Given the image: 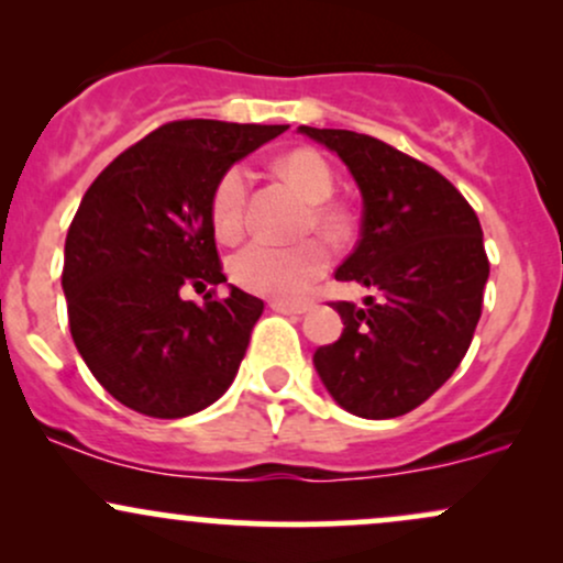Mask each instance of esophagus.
Here are the masks:
<instances>
[{"label": "esophagus", "instance_id": "34e87169", "mask_svg": "<svg viewBox=\"0 0 563 563\" xmlns=\"http://www.w3.org/2000/svg\"><path fill=\"white\" fill-rule=\"evenodd\" d=\"M272 310L283 312V314H305L312 310V305H294V301H272Z\"/></svg>", "mask_w": 563, "mask_h": 563}]
</instances>
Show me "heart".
<instances>
[{
  "instance_id": "heart-1",
  "label": "heart",
  "mask_w": 563,
  "mask_h": 563,
  "mask_svg": "<svg viewBox=\"0 0 563 563\" xmlns=\"http://www.w3.org/2000/svg\"><path fill=\"white\" fill-rule=\"evenodd\" d=\"M277 168L314 202L310 227L339 234L344 230V213L325 202L333 195L336 178L331 165L312 150H296L280 157ZM251 170L232 165L221 173L211 197V221L221 240H234L245 227ZM329 251L320 240H305L299 245H277L269 240H251L230 258V275L245 291L272 299H299L329 269Z\"/></svg>"
}]
</instances>
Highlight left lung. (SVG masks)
I'll list each match as a JSON object with an SVG mask.
<instances>
[{"label": "left lung", "instance_id": "obj_1", "mask_svg": "<svg viewBox=\"0 0 563 563\" xmlns=\"http://www.w3.org/2000/svg\"><path fill=\"white\" fill-rule=\"evenodd\" d=\"M347 165L363 197L361 240L336 280L376 296L331 301L344 331L314 350V368L342 409L393 419L430 398L473 342L489 280L484 232L449 178L385 141L307 128Z\"/></svg>", "mask_w": 563, "mask_h": 563}]
</instances>
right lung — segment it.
Masks as SVG:
<instances>
[{
    "instance_id": "right-lung-1",
    "label": "right lung",
    "mask_w": 563,
    "mask_h": 563,
    "mask_svg": "<svg viewBox=\"0 0 563 563\" xmlns=\"http://www.w3.org/2000/svg\"><path fill=\"white\" fill-rule=\"evenodd\" d=\"M288 125L176 120L90 184L66 234L60 286L79 355L111 398L157 419L202 411L232 385L264 301L230 288L211 197L221 173ZM214 288L206 306L180 288Z\"/></svg>"
}]
</instances>
